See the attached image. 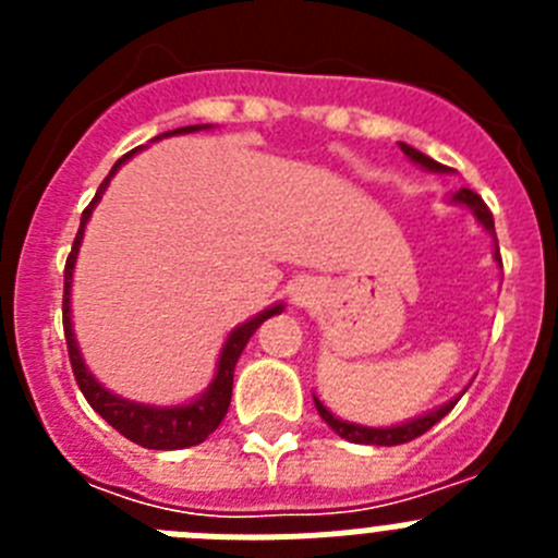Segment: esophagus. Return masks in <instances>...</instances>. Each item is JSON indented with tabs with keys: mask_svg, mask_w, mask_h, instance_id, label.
I'll use <instances>...</instances> for the list:
<instances>
[{
	"mask_svg": "<svg viewBox=\"0 0 558 558\" xmlns=\"http://www.w3.org/2000/svg\"><path fill=\"white\" fill-rule=\"evenodd\" d=\"M304 299H307V295H304V293H295V302H299V304H304Z\"/></svg>",
	"mask_w": 558,
	"mask_h": 558,
	"instance_id": "obj_1",
	"label": "esophagus"
}]
</instances>
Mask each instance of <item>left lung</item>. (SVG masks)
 Here are the masks:
<instances>
[{"instance_id": "8db88e82", "label": "left lung", "mask_w": 558, "mask_h": 558, "mask_svg": "<svg viewBox=\"0 0 558 558\" xmlns=\"http://www.w3.org/2000/svg\"><path fill=\"white\" fill-rule=\"evenodd\" d=\"M399 147H402V153H405V156L413 161V165L425 167V170H430V172H450V167L438 165V161H433L430 156H425V153L416 150V147L405 145V142H399ZM447 201H450V204H458V206H466V209H470L472 215H475L477 223H481L483 229H486L492 236H495V218H492L489 206L483 204V198H481V195H477V192H472V190H466V186H461V190L452 192V195ZM495 263L502 268L500 248H497V243H495ZM463 391H466V388H463ZM463 391L458 393L456 399H450V402H445V405H438L436 411H427V413H422V416L408 418V422H402V425H391V427H366V425H354V422H343V418L335 416V413L329 411V408L324 405L322 399L315 397V393H313V399H315V411H318V416H322L324 422H327V425L332 427V430L338 433L340 438H347V441H354V445L397 447V445H405V441H413V438H416V436H422V433L430 430V427L436 425V422H441V418H445L447 413H450L452 408H456V402L463 397Z\"/></svg>"}]
</instances>
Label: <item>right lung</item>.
Masks as SVG:
<instances>
[{"label":"right lung","instance_id":"1","mask_svg":"<svg viewBox=\"0 0 558 558\" xmlns=\"http://www.w3.org/2000/svg\"><path fill=\"white\" fill-rule=\"evenodd\" d=\"M211 125H186L175 128V131H167L161 136H181V133H195V131H209ZM156 136V140H161ZM153 140V142H156ZM133 153H140V147L131 153H125L117 165L111 167V172L106 175V181L97 190L95 201L83 209L81 229H77L75 245H72V254L66 259V270H63V335H66V347H69V360H72V372H75L77 386H81L83 397L113 430H120L122 436L136 441L140 447H147V450H184V447H195L201 441L209 438V433L218 430V425L223 422L226 411H229L231 402V383H234V366L240 354H243L245 343H248L251 335L259 329V324L268 322L270 315H279L284 310V304H274V307L263 310L259 315H254L251 322L240 324V327L231 329V335L226 338L223 349H220L218 357V372H215V379L209 383L201 397H195L192 402H184V405H145V402H133V399H122L117 393L108 391L95 374L88 372L86 363H83L81 347L75 340V329H72V270H75L77 263V251H81L83 243V231H86L88 218L95 206L100 204L102 192H106L108 181L113 179V172L120 170Z\"/></svg>","mask_w":558,"mask_h":558}]
</instances>
